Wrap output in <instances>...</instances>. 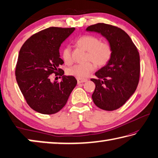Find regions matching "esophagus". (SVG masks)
<instances>
[{"instance_id":"34e87169","label":"esophagus","mask_w":158,"mask_h":158,"mask_svg":"<svg viewBox=\"0 0 158 158\" xmlns=\"http://www.w3.org/2000/svg\"><path fill=\"white\" fill-rule=\"evenodd\" d=\"M77 82H78V84H80V83H84L87 81V79H81V78H77Z\"/></svg>"}]
</instances>
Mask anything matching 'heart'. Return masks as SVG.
Returning a JSON list of instances; mask_svg holds the SVG:
<instances>
[{
	"instance_id": "1",
	"label": "heart",
	"mask_w": 158,
	"mask_h": 158,
	"mask_svg": "<svg viewBox=\"0 0 158 158\" xmlns=\"http://www.w3.org/2000/svg\"><path fill=\"white\" fill-rule=\"evenodd\" d=\"M77 44L86 51L87 60H90L98 66H103L107 63L112 55V49L108 43L100 42V39L93 35H83L77 40ZM62 56L66 63H70L71 48L66 46L63 48ZM95 68V64L87 62L83 64H76L68 69V73L70 75L78 78H85Z\"/></svg>"
}]
</instances>
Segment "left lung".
I'll return each mask as SVG.
<instances>
[{"label":"left lung","mask_w":158,"mask_h":158,"mask_svg":"<svg viewBox=\"0 0 158 158\" xmlns=\"http://www.w3.org/2000/svg\"><path fill=\"white\" fill-rule=\"evenodd\" d=\"M85 31L101 34L112 49L110 60L95 74L98 79H90L95 84L93 102L103 110H116L137 89L140 74L139 53L130 36L116 26L98 23Z\"/></svg>","instance_id":"left-lung-1"}]
</instances>
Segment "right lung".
<instances>
[{
	"label": "right lung",
	"instance_id": "right-lung-1",
	"mask_svg": "<svg viewBox=\"0 0 158 158\" xmlns=\"http://www.w3.org/2000/svg\"><path fill=\"white\" fill-rule=\"evenodd\" d=\"M74 28L50 27L38 32L25 42L19 53L15 75L21 92L28 105L42 114L57 113L65 105L77 84L73 76L63 75L59 68L61 44ZM63 75L60 82L50 80V74Z\"/></svg>",
	"mask_w": 158,
	"mask_h": 158
}]
</instances>
